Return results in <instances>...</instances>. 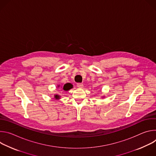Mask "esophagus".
<instances>
[{"mask_svg": "<svg viewBox=\"0 0 156 156\" xmlns=\"http://www.w3.org/2000/svg\"><path fill=\"white\" fill-rule=\"evenodd\" d=\"M77 87L79 88H83V84L82 83H77Z\"/></svg>", "mask_w": 156, "mask_h": 156, "instance_id": "esophagus-1", "label": "esophagus"}]
</instances>
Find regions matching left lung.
Masks as SVG:
<instances>
[{
    "mask_svg": "<svg viewBox=\"0 0 156 156\" xmlns=\"http://www.w3.org/2000/svg\"><path fill=\"white\" fill-rule=\"evenodd\" d=\"M102 98H104V97H102Z\"/></svg>",
    "mask_w": 156,
    "mask_h": 156,
    "instance_id": "obj_1",
    "label": "left lung"
}]
</instances>
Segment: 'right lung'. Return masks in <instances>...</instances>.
I'll list each match as a JSON object with an SVG mask.
<instances>
[{
    "label": "right lung",
    "mask_w": 156,
    "mask_h": 156,
    "mask_svg": "<svg viewBox=\"0 0 156 156\" xmlns=\"http://www.w3.org/2000/svg\"><path fill=\"white\" fill-rule=\"evenodd\" d=\"M60 87V85L57 86L58 88H59ZM72 88H73V85L71 83H70L65 84L63 86H62L61 87H60V89H62L61 91H69L70 90H71ZM54 99H55V100H58V99H60V96L57 94H54Z\"/></svg>",
    "instance_id": "add662e5"
}]
</instances>
